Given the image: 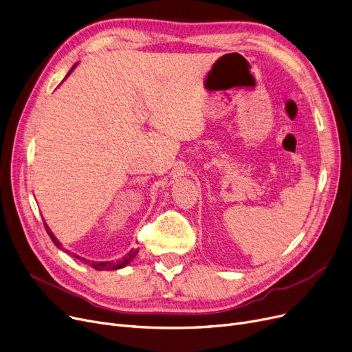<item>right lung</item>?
<instances>
[{"instance_id": "obj_1", "label": "right lung", "mask_w": 352, "mask_h": 352, "mask_svg": "<svg viewBox=\"0 0 352 352\" xmlns=\"http://www.w3.org/2000/svg\"><path fill=\"white\" fill-rule=\"evenodd\" d=\"M76 67V64L72 67V70L67 73V76H69L72 72H73V69ZM44 228H45V230H47V233H48V236L52 238V241L54 242V245L57 246V248H60V249H64L63 246H61V243L58 242V239L53 235V232L50 230V228L47 226V223L44 222ZM67 254H70L69 250H65ZM138 252H139V249H131L130 252L126 255V256H123L122 259H119V261H107V262H94V261H89V259H85V258H80V256H77V255H74V254H72V256H74L76 259H78V261H81V262H85V263H87V265H90L91 267H94V270H97V271H103V270H106V271H109V270H120V267H124L126 265H129L130 262H131V259L135 258L136 255H138Z\"/></svg>"}]
</instances>
